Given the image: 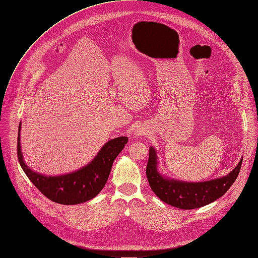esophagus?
<instances>
[{"mask_svg":"<svg viewBox=\"0 0 258 258\" xmlns=\"http://www.w3.org/2000/svg\"><path fill=\"white\" fill-rule=\"evenodd\" d=\"M145 134H146V132H145L143 128H140V130H137V131H136V135L139 136V137H142V136L145 135Z\"/></svg>","mask_w":258,"mask_h":258,"instance_id":"esophagus-1","label":"esophagus"}]
</instances>
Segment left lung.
I'll return each mask as SVG.
<instances>
[{
	"mask_svg": "<svg viewBox=\"0 0 258 258\" xmlns=\"http://www.w3.org/2000/svg\"><path fill=\"white\" fill-rule=\"evenodd\" d=\"M157 163L156 151L151 147L146 174L154 194L170 206L192 210L209 205L227 192L239 175L242 159L228 175L205 182H182L165 178L158 172Z\"/></svg>",
	"mask_w": 258,
	"mask_h": 258,
	"instance_id": "obj_1",
	"label": "left lung"
}]
</instances>
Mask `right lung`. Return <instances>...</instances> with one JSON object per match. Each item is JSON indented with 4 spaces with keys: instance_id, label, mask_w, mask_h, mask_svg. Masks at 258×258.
I'll list each match as a JSON object with an SVG mask.
<instances>
[{
    "instance_id": "obj_1",
    "label": "right lung",
    "mask_w": 258,
    "mask_h": 258,
    "mask_svg": "<svg viewBox=\"0 0 258 258\" xmlns=\"http://www.w3.org/2000/svg\"><path fill=\"white\" fill-rule=\"evenodd\" d=\"M19 141L18 133L17 157L19 163L37 189L54 203L78 205L92 200L102 190L109 177L113 161L122 151L128 139L119 137L107 142L90 164L76 172L60 176H45L33 172L23 161Z\"/></svg>"
}]
</instances>
